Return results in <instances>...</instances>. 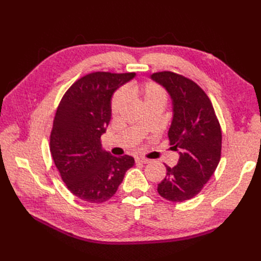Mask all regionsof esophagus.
I'll return each mask as SVG.
<instances>
[{
	"instance_id": "esophagus-1",
	"label": "esophagus",
	"mask_w": 261,
	"mask_h": 261,
	"mask_svg": "<svg viewBox=\"0 0 261 261\" xmlns=\"http://www.w3.org/2000/svg\"><path fill=\"white\" fill-rule=\"evenodd\" d=\"M135 161H136V163H141V164H147L150 162V160L145 159V158H141V156H137Z\"/></svg>"
}]
</instances>
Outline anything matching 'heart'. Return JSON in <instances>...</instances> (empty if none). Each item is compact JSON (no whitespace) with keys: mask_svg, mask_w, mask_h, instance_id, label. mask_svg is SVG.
I'll use <instances>...</instances> for the list:
<instances>
[{"mask_svg":"<svg viewBox=\"0 0 261 261\" xmlns=\"http://www.w3.org/2000/svg\"><path fill=\"white\" fill-rule=\"evenodd\" d=\"M128 97L137 99L144 107L150 105H161L164 107L167 102V92L162 87L153 82L134 83L125 89ZM126 102V96L123 90H118L114 93L111 101V112L117 114L123 109Z\"/></svg>","mask_w":261,"mask_h":261,"instance_id":"obj_1","label":"heart"}]
</instances>
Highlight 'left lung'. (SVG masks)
I'll list each match as a JSON object with an SVG mask.
<instances>
[{"label":"left lung","instance_id":"left-lung-1","mask_svg":"<svg viewBox=\"0 0 261 261\" xmlns=\"http://www.w3.org/2000/svg\"><path fill=\"white\" fill-rule=\"evenodd\" d=\"M151 80L163 86L172 99L173 120L168 133L170 145L179 153L177 165L167 168L158 193L173 202L193 198L215 173L221 158L222 133L207 93L189 78L159 72Z\"/></svg>","mask_w":261,"mask_h":261}]
</instances>
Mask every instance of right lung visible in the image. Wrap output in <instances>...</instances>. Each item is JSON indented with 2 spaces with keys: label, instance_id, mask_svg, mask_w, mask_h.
Here are the masks:
<instances>
[{
  "label": "right lung",
  "instance_id": "obj_1",
  "mask_svg": "<svg viewBox=\"0 0 261 261\" xmlns=\"http://www.w3.org/2000/svg\"><path fill=\"white\" fill-rule=\"evenodd\" d=\"M135 73L94 72L76 81L63 96L54 116L50 151L69 192L92 203L109 200L135 160L113 156L101 146L111 120V98Z\"/></svg>",
  "mask_w": 261,
  "mask_h": 261
}]
</instances>
